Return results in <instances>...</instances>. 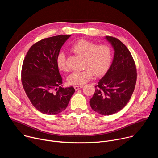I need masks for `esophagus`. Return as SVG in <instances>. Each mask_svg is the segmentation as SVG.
<instances>
[{"label":"esophagus","instance_id":"34e87169","mask_svg":"<svg viewBox=\"0 0 158 158\" xmlns=\"http://www.w3.org/2000/svg\"><path fill=\"white\" fill-rule=\"evenodd\" d=\"M82 87H83L82 85H74V89H75L76 91H77V90H79V89H81Z\"/></svg>","mask_w":158,"mask_h":158}]
</instances>
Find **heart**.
Wrapping results in <instances>:
<instances>
[{
	"mask_svg": "<svg viewBox=\"0 0 158 158\" xmlns=\"http://www.w3.org/2000/svg\"><path fill=\"white\" fill-rule=\"evenodd\" d=\"M71 51L76 54L84 57L82 71H76L67 77V82L71 85H82L91 80L94 76L104 74L112 61V52L107 44H100L85 39L75 42L71 47ZM56 62L59 69L62 72L68 71L67 59L63 52H59Z\"/></svg>",
	"mask_w": 158,
	"mask_h": 158,
	"instance_id": "b5f03b06",
	"label": "heart"
}]
</instances>
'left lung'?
<instances>
[{
    "mask_svg": "<svg viewBox=\"0 0 158 158\" xmlns=\"http://www.w3.org/2000/svg\"><path fill=\"white\" fill-rule=\"evenodd\" d=\"M114 50L107 72L96 85L90 105L98 113L109 116L116 113L129 102L136 85V67L131 52L119 39L106 36Z\"/></svg>",
    "mask_w": 158,
    "mask_h": 158,
    "instance_id": "obj_1",
    "label": "left lung"
}]
</instances>
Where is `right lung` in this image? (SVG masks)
Masks as SVG:
<instances>
[{"mask_svg": "<svg viewBox=\"0 0 158 158\" xmlns=\"http://www.w3.org/2000/svg\"><path fill=\"white\" fill-rule=\"evenodd\" d=\"M71 35H56L36 42L22 64L21 81L24 91L34 107L43 114L60 113L75 92L72 86H60L62 79L56 62L62 46Z\"/></svg>", "mask_w": 158, "mask_h": 158, "instance_id": "right-lung-1", "label": "right lung"}]
</instances>
